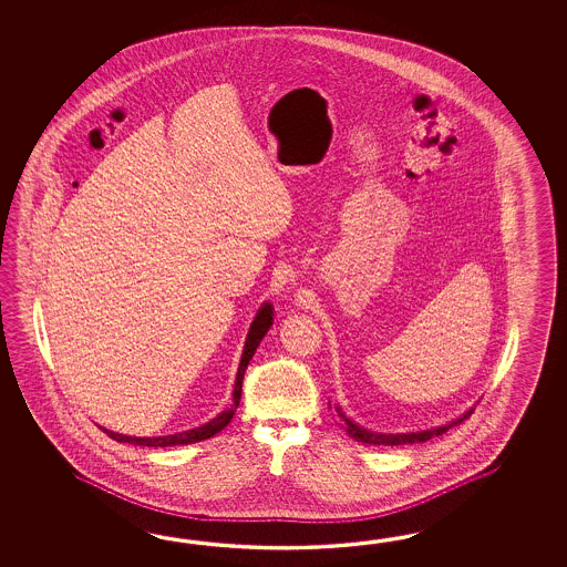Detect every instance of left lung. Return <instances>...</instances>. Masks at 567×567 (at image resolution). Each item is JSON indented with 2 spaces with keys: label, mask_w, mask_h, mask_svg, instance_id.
<instances>
[{
  "label": "left lung",
  "mask_w": 567,
  "mask_h": 567,
  "mask_svg": "<svg viewBox=\"0 0 567 567\" xmlns=\"http://www.w3.org/2000/svg\"><path fill=\"white\" fill-rule=\"evenodd\" d=\"M471 415L472 410L468 411V413H464L456 422L447 423V425H442V427H435V430H427V432H417V434H373V432L362 430L357 423L350 422V420H347V417L340 413V417H344V422H347V425H344V427H347V434H349L350 437H354L357 442L371 444V446H403V444L427 442V440H432L435 435L446 434L450 427H454V425H458V423L464 422V420H468Z\"/></svg>",
  "instance_id": "1"
}]
</instances>
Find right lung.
Returning <instances> with one entry per match:
<instances>
[{"label": "right lung", "instance_id": "1", "mask_svg": "<svg viewBox=\"0 0 567 567\" xmlns=\"http://www.w3.org/2000/svg\"><path fill=\"white\" fill-rule=\"evenodd\" d=\"M271 306L266 303L257 316H255L254 324L251 330L247 334L245 340V349H243L241 364H239V371H237V381H235V391H233V405L230 410L223 411L218 417H215L213 422L205 423L196 430H188V432H182V434L174 435H162V437H132V435L115 434V432H109L103 430L105 434L115 440V442H123V444H135V446H150V447H166V446H181V444H194V442H203L208 440L213 435L218 434L220 430H225L229 425L235 411L239 408V401H241V386L243 377L247 371V364L254 359L255 350L259 347L261 338L266 337L269 326L274 322V316H271Z\"/></svg>", "mask_w": 567, "mask_h": 567}]
</instances>
